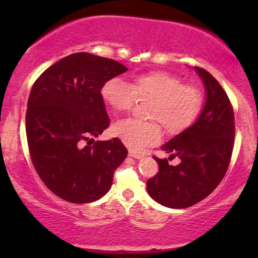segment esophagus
<instances>
[{"label":"esophagus","mask_w":258,"mask_h":258,"mask_svg":"<svg viewBox=\"0 0 258 258\" xmlns=\"http://www.w3.org/2000/svg\"><path fill=\"white\" fill-rule=\"evenodd\" d=\"M128 155L131 156V158H133V159H141L142 156V154H139V153H136V152H132V150H130V153H128Z\"/></svg>","instance_id":"obj_1"}]
</instances>
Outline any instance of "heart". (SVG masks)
Listing matches in <instances>:
<instances>
[{
  "label": "heart",
  "mask_w": 258,
  "mask_h": 258,
  "mask_svg": "<svg viewBox=\"0 0 258 258\" xmlns=\"http://www.w3.org/2000/svg\"><path fill=\"white\" fill-rule=\"evenodd\" d=\"M100 97L117 112L128 111L136 99L150 100L146 110L150 121L126 119L111 126V135L132 150L158 143L162 135L159 123L170 136L183 132L199 116L203 104L198 88L183 85L179 78L165 72L141 74L132 78L130 86L120 79H110L103 84Z\"/></svg>",
  "instance_id": "obj_1"
}]
</instances>
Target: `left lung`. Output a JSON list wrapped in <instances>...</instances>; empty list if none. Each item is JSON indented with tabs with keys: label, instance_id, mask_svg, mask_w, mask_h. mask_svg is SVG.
I'll return each mask as SVG.
<instances>
[{
	"label": "left lung",
	"instance_id": "8db88e82",
	"mask_svg": "<svg viewBox=\"0 0 258 258\" xmlns=\"http://www.w3.org/2000/svg\"><path fill=\"white\" fill-rule=\"evenodd\" d=\"M205 86L206 100L190 127L161 147L170 158L178 156L177 166L167 159L154 158L159 172L148 179L150 198L171 209L193 206L215 190L229 166L234 146V112L222 86L206 70L195 67Z\"/></svg>",
	"mask_w": 258,
	"mask_h": 258
}]
</instances>
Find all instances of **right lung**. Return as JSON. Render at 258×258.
<instances>
[{
    "mask_svg": "<svg viewBox=\"0 0 258 258\" xmlns=\"http://www.w3.org/2000/svg\"><path fill=\"white\" fill-rule=\"evenodd\" d=\"M125 72L119 61L80 52L44 70L32 86L25 117L32 164L47 188L69 203L104 197L126 159L117 138L84 146L110 122L100 97L103 84Z\"/></svg>",
    "mask_w": 258,
    "mask_h": 258,
    "instance_id": "right-lung-1",
    "label": "right lung"
}]
</instances>
